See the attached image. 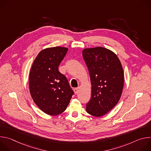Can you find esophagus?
Instances as JSON below:
<instances>
[{
    "label": "esophagus",
    "instance_id": "obj_1",
    "mask_svg": "<svg viewBox=\"0 0 151 151\" xmlns=\"http://www.w3.org/2000/svg\"><path fill=\"white\" fill-rule=\"evenodd\" d=\"M73 91H74V92H75V94H78V93L79 88H75L73 89Z\"/></svg>",
    "mask_w": 151,
    "mask_h": 151
}]
</instances>
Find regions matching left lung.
I'll return each mask as SVG.
<instances>
[{"label": "left lung", "instance_id": "obj_1", "mask_svg": "<svg viewBox=\"0 0 151 151\" xmlns=\"http://www.w3.org/2000/svg\"><path fill=\"white\" fill-rule=\"evenodd\" d=\"M91 83V97L86 105L89 114L99 117L116 106L122 94L124 75L117 55L103 47L82 51Z\"/></svg>", "mask_w": 151, "mask_h": 151}]
</instances>
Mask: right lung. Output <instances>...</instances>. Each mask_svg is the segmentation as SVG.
Returning a JSON list of instances; mask_svg holds the SVG:
<instances>
[{
  "instance_id": "add662e5",
  "label": "right lung",
  "mask_w": 151,
  "mask_h": 151,
  "mask_svg": "<svg viewBox=\"0 0 151 151\" xmlns=\"http://www.w3.org/2000/svg\"><path fill=\"white\" fill-rule=\"evenodd\" d=\"M68 49L52 47L41 51L29 75L31 96L39 108L50 115H57L67 108L74 94L66 77L58 66Z\"/></svg>"
}]
</instances>
